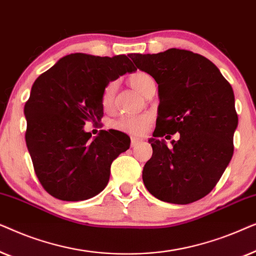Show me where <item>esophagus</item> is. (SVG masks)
<instances>
[{"label":"esophagus","instance_id":"1","mask_svg":"<svg viewBox=\"0 0 256 256\" xmlns=\"http://www.w3.org/2000/svg\"><path fill=\"white\" fill-rule=\"evenodd\" d=\"M141 141H142V140H140L138 138H134V136H132V140H130V146H136L138 144V143H141Z\"/></svg>","mask_w":256,"mask_h":256}]
</instances>
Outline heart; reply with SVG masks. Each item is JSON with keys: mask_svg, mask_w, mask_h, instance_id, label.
Segmentation results:
<instances>
[{"mask_svg": "<svg viewBox=\"0 0 256 256\" xmlns=\"http://www.w3.org/2000/svg\"><path fill=\"white\" fill-rule=\"evenodd\" d=\"M128 82L132 88H135L142 96H146L148 90L152 86H155V80L150 74L142 71H138L132 73L128 76ZM115 92H116V82H110L107 84L104 87L102 98H101V102L102 106L108 110L112 107L114 101ZM152 124V118L149 115H140V116H124L118 118L112 124V127L116 130L127 132L130 135H142L148 130L149 126Z\"/></svg>", "mask_w": 256, "mask_h": 256, "instance_id": "b5f03b06", "label": "heart"}]
</instances>
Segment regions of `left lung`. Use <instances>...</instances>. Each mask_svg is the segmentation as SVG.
<instances>
[{"label": "left lung", "mask_w": 256, "mask_h": 256, "mask_svg": "<svg viewBox=\"0 0 256 256\" xmlns=\"http://www.w3.org/2000/svg\"><path fill=\"white\" fill-rule=\"evenodd\" d=\"M158 84L152 156L143 168L146 190L160 200L190 204L213 190L233 156L238 126L232 86L208 58L180 48L129 54ZM180 132L168 147L157 137Z\"/></svg>", "instance_id": "1"}]
</instances>
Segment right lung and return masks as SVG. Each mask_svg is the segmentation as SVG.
Returning a JSON list of instances; mask_svg holds the SVG:
<instances>
[{
  "mask_svg": "<svg viewBox=\"0 0 256 256\" xmlns=\"http://www.w3.org/2000/svg\"><path fill=\"white\" fill-rule=\"evenodd\" d=\"M136 70L124 54H71L34 80L24 106L26 142L38 180L52 197L86 200L106 188L112 162L130 138L114 129L92 138L84 126L104 116L107 84Z\"/></svg>",
  "mask_w": 256,
  "mask_h": 256,
  "instance_id": "right-lung-1",
  "label": "right lung"
}]
</instances>
